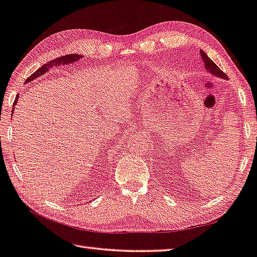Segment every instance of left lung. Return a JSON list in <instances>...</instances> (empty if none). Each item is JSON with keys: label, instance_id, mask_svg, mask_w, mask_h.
<instances>
[{"label": "left lung", "instance_id": "obj_1", "mask_svg": "<svg viewBox=\"0 0 257 257\" xmlns=\"http://www.w3.org/2000/svg\"><path fill=\"white\" fill-rule=\"evenodd\" d=\"M200 55H201V58H202V61H204V63H205V68H206L207 71H209V72L214 76L221 77V79H224V80L228 79V76H226V74L223 72V71L220 70L218 65L214 63L204 51L200 50Z\"/></svg>", "mask_w": 257, "mask_h": 257}]
</instances>
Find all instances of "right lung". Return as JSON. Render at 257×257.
I'll return each instance as SVG.
<instances>
[{"mask_svg": "<svg viewBox=\"0 0 257 257\" xmlns=\"http://www.w3.org/2000/svg\"><path fill=\"white\" fill-rule=\"evenodd\" d=\"M80 58H81V56H80V55H75V53H71V55H65V56H62V57L56 58L55 60L49 61L48 63L44 64L43 67H40L37 71H35V73H33L31 76H29L28 79L26 80V82H31V81L35 80L36 77H39L40 75L45 74V73L47 72V71H49V70H50L51 68H53V67H59V65H61V64L64 65V64L73 63V62L79 60ZM19 97H20V96H19V95H17L15 100H14V106L16 105L17 99H19ZM13 110H14V108H13ZM12 114H13V112H12Z\"/></svg>", "mask_w": 257, "mask_h": 257, "instance_id": "1", "label": "right lung"}]
</instances>
